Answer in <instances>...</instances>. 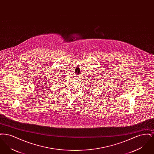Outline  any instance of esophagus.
Segmentation results:
<instances>
[{
    "instance_id": "1",
    "label": "esophagus",
    "mask_w": 154,
    "mask_h": 154,
    "mask_svg": "<svg viewBox=\"0 0 154 154\" xmlns=\"http://www.w3.org/2000/svg\"><path fill=\"white\" fill-rule=\"evenodd\" d=\"M76 76V79H77V81L79 82H81V80L80 76H79V75H75Z\"/></svg>"
}]
</instances>
